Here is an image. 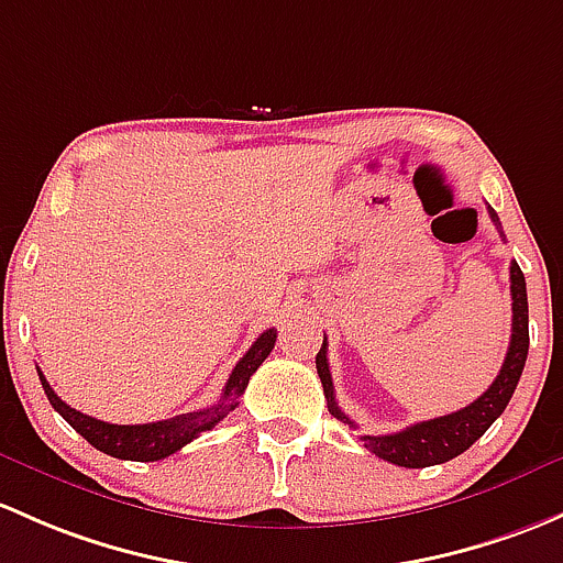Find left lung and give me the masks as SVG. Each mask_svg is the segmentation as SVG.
<instances>
[{
	"instance_id": "left-lung-1",
	"label": "left lung",
	"mask_w": 563,
	"mask_h": 563,
	"mask_svg": "<svg viewBox=\"0 0 563 563\" xmlns=\"http://www.w3.org/2000/svg\"><path fill=\"white\" fill-rule=\"evenodd\" d=\"M490 218L499 227V218L490 210ZM510 294H512V336L510 347H507L505 364H501L499 375L490 383L488 390L483 396H477L472 405H466L464 410L451 412V416L431 418V421L412 423L407 429L394 431V434H364L361 442L369 453H375L377 459L390 461L396 466H407V470H423V466L445 464V461L455 459L464 451H470L477 440L488 431V426L505 412V407L510 405L512 394L520 380V372H523L526 353H529V301H526V277L520 272V266L510 264ZM318 377L323 383V394H327L329 412L336 421L353 426L358 429L345 412L336 407L334 399V386H331V372H329V358H327V336H323V345L316 356Z\"/></svg>"
}]
</instances>
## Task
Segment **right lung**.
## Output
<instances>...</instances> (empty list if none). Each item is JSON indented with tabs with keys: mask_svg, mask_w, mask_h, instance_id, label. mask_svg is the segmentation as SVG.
<instances>
[{
	"mask_svg": "<svg viewBox=\"0 0 563 563\" xmlns=\"http://www.w3.org/2000/svg\"><path fill=\"white\" fill-rule=\"evenodd\" d=\"M277 331L266 329L262 336L251 345V351L240 358V364L234 366L232 375H229L227 388L218 405L207 407V410L186 412V416L167 418V421L156 423H134V426H118L108 421H97L91 416H82L80 410L69 407L67 401H62L56 396V390L51 388V383L45 380L43 372H40V383H43L47 401L53 405V410L64 418L82 440L91 442L97 451L112 455V459L123 461H162L167 455L180 451L183 445H188L191 440H197L202 431H210L212 426H218L229 412L240 405V396L245 394L247 380H251L253 372L264 364V358L269 356L272 347H275Z\"/></svg>",
	"mask_w": 563,
	"mask_h": 563,
	"instance_id": "1",
	"label": "right lung"
}]
</instances>
